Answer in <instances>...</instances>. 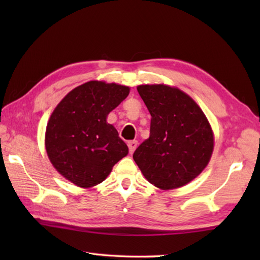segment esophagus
I'll list each match as a JSON object with an SVG mask.
<instances>
[{
  "label": "esophagus",
  "mask_w": 260,
  "mask_h": 260,
  "mask_svg": "<svg viewBox=\"0 0 260 260\" xmlns=\"http://www.w3.org/2000/svg\"><path fill=\"white\" fill-rule=\"evenodd\" d=\"M137 147V141H131L128 142V148H129V153L133 154L134 151L136 150Z\"/></svg>",
  "instance_id": "esophagus-1"
}]
</instances>
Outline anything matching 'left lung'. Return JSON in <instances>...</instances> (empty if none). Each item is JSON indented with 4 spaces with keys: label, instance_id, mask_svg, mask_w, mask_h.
Listing matches in <instances>:
<instances>
[{
    "label": "left lung",
    "instance_id": "8db88e82",
    "mask_svg": "<svg viewBox=\"0 0 260 260\" xmlns=\"http://www.w3.org/2000/svg\"><path fill=\"white\" fill-rule=\"evenodd\" d=\"M137 91L152 116L150 137L133 154L137 167L164 191L190 183L212 156L214 135L207 116L178 87L147 84Z\"/></svg>",
    "mask_w": 260,
    "mask_h": 260
}]
</instances>
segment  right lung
Here are the masks:
<instances>
[{
	"instance_id": "right-lung-1",
	"label": "right lung",
	"mask_w": 260,
	"mask_h": 260,
	"mask_svg": "<svg viewBox=\"0 0 260 260\" xmlns=\"http://www.w3.org/2000/svg\"><path fill=\"white\" fill-rule=\"evenodd\" d=\"M129 87L91 80L66 95L48 120L45 146L53 168L79 187L106 180L128 147L107 116L128 96Z\"/></svg>"
}]
</instances>
